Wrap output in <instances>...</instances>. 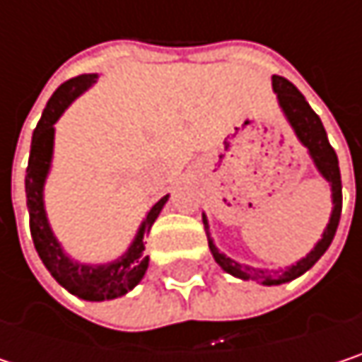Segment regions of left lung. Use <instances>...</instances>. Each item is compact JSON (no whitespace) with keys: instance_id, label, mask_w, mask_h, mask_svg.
Instances as JSON below:
<instances>
[{"instance_id":"1","label":"left lung","mask_w":362,"mask_h":362,"mask_svg":"<svg viewBox=\"0 0 362 362\" xmlns=\"http://www.w3.org/2000/svg\"><path fill=\"white\" fill-rule=\"evenodd\" d=\"M272 90L276 92L279 105L285 112V117L289 119L296 136L300 138V142L308 148L310 157L315 159V165L319 168V172L323 174L329 184H331V197H333V211H331V220L327 224L323 239L315 245V250L308 253L306 257H302L300 262H296L293 266H289L287 270H272L266 272L262 268H253V266H245L239 264L230 257H226L224 253L216 250L214 241L209 239V224L207 218L203 216V226L207 233V241H209V250L214 253V259L222 266V270H226L233 276L245 279V281H257L262 285H281L287 281H293L296 276L304 274L308 268L315 266V262H319V257L329 250L337 224H339V216H341V176H339V165H337V155L333 151V146L327 140V132L319 119V115L310 109V105L306 103V98L300 94V90L287 81L285 77L272 75Z\"/></svg>"}]
</instances>
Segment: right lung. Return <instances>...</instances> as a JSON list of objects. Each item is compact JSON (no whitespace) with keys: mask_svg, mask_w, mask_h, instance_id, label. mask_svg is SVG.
<instances>
[{"mask_svg":"<svg viewBox=\"0 0 362 362\" xmlns=\"http://www.w3.org/2000/svg\"><path fill=\"white\" fill-rule=\"evenodd\" d=\"M98 75H79L69 81H64L47 100L43 115L37 123L31 140V155H29V168L25 176V190H27V207H29V226L37 253L43 262V266L49 270V274L73 296L90 302H103L112 300L119 296H125L129 289H134L146 268H148V255H144V237L148 235L151 226L155 224L159 211L163 209L168 194L159 199L151 211L146 214L134 243L119 259L100 266H88L73 262L62 247L58 245L56 237L52 235V228L45 218L43 209V182L49 172L52 163V146H54V123L64 112V109L83 94Z\"/></svg>","mask_w":362,"mask_h":362,"instance_id":"obj_1","label":"right lung"}]
</instances>
